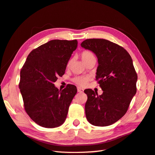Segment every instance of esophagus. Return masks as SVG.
I'll use <instances>...</instances> for the list:
<instances>
[{
  "label": "esophagus",
  "instance_id": "obj_1",
  "mask_svg": "<svg viewBox=\"0 0 155 155\" xmlns=\"http://www.w3.org/2000/svg\"><path fill=\"white\" fill-rule=\"evenodd\" d=\"M77 91L78 92V93H83V92H84V90L83 89V88H81V87H77Z\"/></svg>",
  "mask_w": 155,
  "mask_h": 155
}]
</instances>
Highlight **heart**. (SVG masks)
I'll list each match as a JSON object with an SVG mask.
<instances>
[{
    "mask_svg": "<svg viewBox=\"0 0 155 155\" xmlns=\"http://www.w3.org/2000/svg\"><path fill=\"white\" fill-rule=\"evenodd\" d=\"M81 58L83 61L84 62H86L87 61L91 60L92 58H95L94 54L90 51H83L81 52ZM71 64V61H69L68 62V66ZM91 79V77L88 76H81V77H75L73 81L74 83L79 85L81 87H85L87 84L88 81Z\"/></svg>",
    "mask_w": 155,
    "mask_h": 155,
    "instance_id": "1",
    "label": "heart"
}]
</instances>
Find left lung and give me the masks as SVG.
I'll list each match as a JSON object with an SVG mask.
<instances>
[{
    "label": "left lung",
    "mask_w": 155,
    "mask_h": 155,
    "mask_svg": "<svg viewBox=\"0 0 155 155\" xmlns=\"http://www.w3.org/2000/svg\"><path fill=\"white\" fill-rule=\"evenodd\" d=\"M81 45L97 57L96 80L103 91L98 95L92 89L84 90L87 119L94 126H108L124 116L137 93L132 58L123 47L105 39H87Z\"/></svg>",
    "instance_id": "obj_1"
}]
</instances>
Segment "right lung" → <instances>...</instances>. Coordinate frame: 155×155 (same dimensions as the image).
Wrapping results in <instances>:
<instances>
[{"mask_svg": "<svg viewBox=\"0 0 155 155\" xmlns=\"http://www.w3.org/2000/svg\"><path fill=\"white\" fill-rule=\"evenodd\" d=\"M77 40H52L32 50L21 71L18 87L25 109L40 126L55 128L64 123L77 89L68 84L55 87L58 77L64 74L68 61L77 47Z\"/></svg>", "mask_w": 155, "mask_h": 155, "instance_id": "obj_1", "label": "right lung"}]
</instances>
